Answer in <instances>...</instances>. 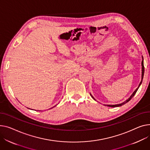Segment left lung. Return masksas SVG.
Listing matches in <instances>:
<instances>
[{
  "label": "left lung",
  "mask_w": 150,
  "mask_h": 150,
  "mask_svg": "<svg viewBox=\"0 0 150 150\" xmlns=\"http://www.w3.org/2000/svg\"><path fill=\"white\" fill-rule=\"evenodd\" d=\"M142 81H141V83H140V84H139V87L136 89V91L133 93V94L131 95V96L129 97L127 100H126L125 101H124V103H121V104H116V105H106L107 106H108V107H119V106H121V105H124V104H125V103H127V102H128L129 100H130V99L134 96V95L136 94V92L137 91V90H138V88H139V86H141V83H142V79H143V77H144V61L142 60ZM92 98H93V97L92 96ZM94 99V98H93Z\"/></svg>",
  "instance_id": "8db88e82"
}]
</instances>
